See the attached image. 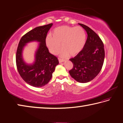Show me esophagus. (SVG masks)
Here are the masks:
<instances>
[{
  "label": "esophagus",
  "instance_id": "obj_1",
  "mask_svg": "<svg viewBox=\"0 0 123 123\" xmlns=\"http://www.w3.org/2000/svg\"><path fill=\"white\" fill-rule=\"evenodd\" d=\"M65 62V60L62 59H59V62H60V63H61V62Z\"/></svg>",
  "mask_w": 123,
  "mask_h": 123
}]
</instances>
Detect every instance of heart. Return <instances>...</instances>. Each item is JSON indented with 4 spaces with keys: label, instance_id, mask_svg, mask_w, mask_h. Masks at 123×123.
Returning a JSON list of instances; mask_svg holds the SVG:
<instances>
[{
    "label": "heart",
    "instance_id": "heart-1",
    "mask_svg": "<svg viewBox=\"0 0 123 123\" xmlns=\"http://www.w3.org/2000/svg\"><path fill=\"white\" fill-rule=\"evenodd\" d=\"M52 36L48 35L45 43L50 52L56 55L61 50L62 58H66L69 55L72 57L79 54L84 47L86 42L85 31L81 27L62 25L55 28Z\"/></svg>",
    "mask_w": 123,
    "mask_h": 123
}]
</instances>
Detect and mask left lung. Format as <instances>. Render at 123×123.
I'll use <instances>...</instances> for the list:
<instances>
[{
  "instance_id": "1",
  "label": "left lung",
  "mask_w": 123,
  "mask_h": 123,
  "mask_svg": "<svg viewBox=\"0 0 123 123\" xmlns=\"http://www.w3.org/2000/svg\"><path fill=\"white\" fill-rule=\"evenodd\" d=\"M79 25L86 31L87 38L81 52L69 59L73 67L69 73L76 81L87 83L93 80L100 72L105 52L103 43L98 34L87 25Z\"/></svg>"
}]
</instances>
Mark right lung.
Here are the masks:
<instances>
[{
	"mask_svg": "<svg viewBox=\"0 0 123 123\" xmlns=\"http://www.w3.org/2000/svg\"><path fill=\"white\" fill-rule=\"evenodd\" d=\"M52 24L36 27L23 36L18 43L16 64L21 77L28 84L35 87H43L49 82L55 68L59 64L57 58L51 54L46 45L45 39ZM36 41L39 43L33 64H27L22 52L26 44Z\"/></svg>",
	"mask_w": 123,
	"mask_h": 123,
	"instance_id": "add662e5",
	"label": "right lung"
}]
</instances>
